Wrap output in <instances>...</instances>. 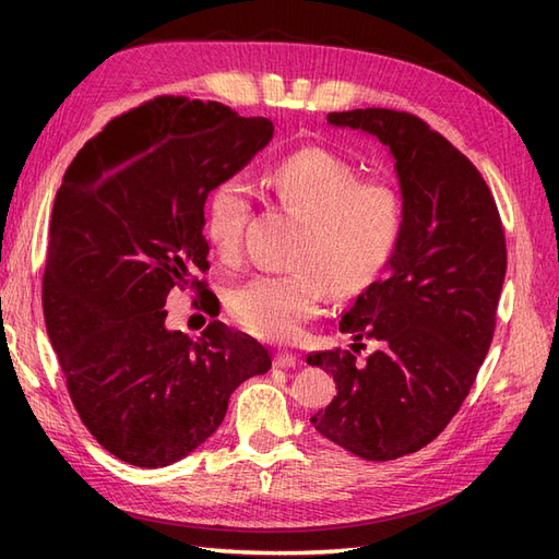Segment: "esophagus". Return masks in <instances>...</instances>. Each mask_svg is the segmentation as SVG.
I'll return each mask as SVG.
<instances>
[{
    "label": "esophagus",
    "mask_w": 559,
    "mask_h": 559,
    "mask_svg": "<svg viewBox=\"0 0 559 559\" xmlns=\"http://www.w3.org/2000/svg\"><path fill=\"white\" fill-rule=\"evenodd\" d=\"M275 366L277 368H296V357L289 352H277L275 354Z\"/></svg>",
    "instance_id": "esophagus-1"
}]
</instances>
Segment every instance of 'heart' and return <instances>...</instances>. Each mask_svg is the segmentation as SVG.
Here are the masks:
<instances>
[{"label": "heart", "mask_w": 559, "mask_h": 559, "mask_svg": "<svg viewBox=\"0 0 559 559\" xmlns=\"http://www.w3.org/2000/svg\"><path fill=\"white\" fill-rule=\"evenodd\" d=\"M280 205L302 218L294 245V273L257 275L228 294L233 319L267 341H292L331 289L352 296L373 284L396 249L403 210L394 189L359 181L354 167L329 148L306 146L267 177ZM251 214L245 177L218 181L205 202V235L224 261L242 251Z\"/></svg>", "instance_id": "heart-1"}]
</instances>
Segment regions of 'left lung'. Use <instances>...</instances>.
I'll return each mask as SVG.
<instances>
[{"label": "left lung", "instance_id": "1", "mask_svg": "<svg viewBox=\"0 0 559 559\" xmlns=\"http://www.w3.org/2000/svg\"><path fill=\"white\" fill-rule=\"evenodd\" d=\"M335 128L376 138L394 158L403 224L386 273L357 296L341 331L378 341L366 364L310 354L337 396L310 421L370 462L417 452L441 433L478 376L506 277L497 202L462 151L421 118L394 109L333 111Z\"/></svg>", "mask_w": 559, "mask_h": 559}]
</instances>
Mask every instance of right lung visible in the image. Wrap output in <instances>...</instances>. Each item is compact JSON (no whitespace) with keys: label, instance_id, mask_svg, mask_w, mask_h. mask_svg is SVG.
<instances>
[{"label":"right lung","instance_id":"obj_1","mask_svg":"<svg viewBox=\"0 0 559 559\" xmlns=\"http://www.w3.org/2000/svg\"><path fill=\"white\" fill-rule=\"evenodd\" d=\"M273 132L270 118L163 95L109 121L62 177L48 226L46 331L81 421L132 466L193 452L235 389L273 366L224 321L198 341L165 326L175 286L210 292L200 280L210 270L207 195Z\"/></svg>","mask_w":559,"mask_h":559}]
</instances>
